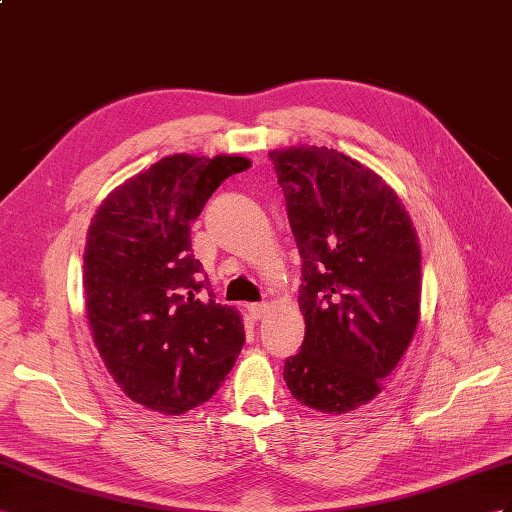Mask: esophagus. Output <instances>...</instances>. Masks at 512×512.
<instances>
[{"mask_svg": "<svg viewBox=\"0 0 512 512\" xmlns=\"http://www.w3.org/2000/svg\"><path fill=\"white\" fill-rule=\"evenodd\" d=\"M270 311L268 303H255V305H248V313H251L253 320H261Z\"/></svg>", "mask_w": 512, "mask_h": 512, "instance_id": "1", "label": "esophagus"}]
</instances>
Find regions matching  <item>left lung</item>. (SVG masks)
<instances>
[{
	"label": "left lung",
	"mask_w": 512,
	"mask_h": 512,
	"mask_svg": "<svg viewBox=\"0 0 512 512\" xmlns=\"http://www.w3.org/2000/svg\"><path fill=\"white\" fill-rule=\"evenodd\" d=\"M268 155L303 257L305 342L283 378L313 411H355L383 391L417 329L415 227L389 183L344 153L303 144Z\"/></svg>",
	"instance_id": "1"
}]
</instances>
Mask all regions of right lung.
Masks as SVG:
<instances>
[{
	"mask_svg": "<svg viewBox=\"0 0 512 512\" xmlns=\"http://www.w3.org/2000/svg\"><path fill=\"white\" fill-rule=\"evenodd\" d=\"M251 160L162 157L116 186L90 220L84 300L93 342L129 400L164 415L207 402L244 346L235 307L201 298L190 225Z\"/></svg>",
	"mask_w": 512,
	"mask_h": 512,
	"instance_id": "add662e5",
	"label": "right lung"
}]
</instances>
